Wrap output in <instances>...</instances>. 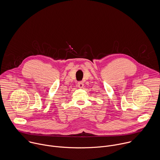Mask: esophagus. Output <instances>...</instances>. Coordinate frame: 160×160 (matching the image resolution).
Masks as SVG:
<instances>
[{"label":"esophagus","instance_id":"obj_1","mask_svg":"<svg viewBox=\"0 0 160 160\" xmlns=\"http://www.w3.org/2000/svg\"><path fill=\"white\" fill-rule=\"evenodd\" d=\"M77 86L79 87V88H83V83L82 82H78L77 83Z\"/></svg>","mask_w":160,"mask_h":160}]
</instances>
